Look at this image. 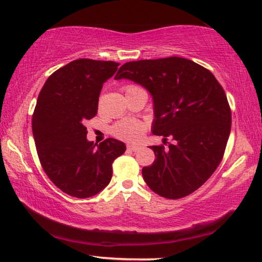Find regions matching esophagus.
<instances>
[{"label":"esophagus","mask_w":262,"mask_h":262,"mask_svg":"<svg viewBox=\"0 0 262 262\" xmlns=\"http://www.w3.org/2000/svg\"><path fill=\"white\" fill-rule=\"evenodd\" d=\"M127 149L129 150V151H139V150L141 149L140 145H136V144H128L127 145Z\"/></svg>","instance_id":"1"}]
</instances>
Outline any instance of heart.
<instances>
[{"instance_id": "b5f03b06", "label": "heart", "mask_w": 262, "mask_h": 262, "mask_svg": "<svg viewBox=\"0 0 262 262\" xmlns=\"http://www.w3.org/2000/svg\"><path fill=\"white\" fill-rule=\"evenodd\" d=\"M134 89H139V86L128 85L126 86V92L134 90ZM144 130L145 126L143 123L136 120H132V119H127V120L119 121L117 125L112 128V134L120 140L135 141L137 139H140Z\"/></svg>"}]
</instances>
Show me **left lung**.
Returning <instances> with one entry per match:
<instances>
[{"label":"left lung","instance_id":"8db88e82","mask_svg":"<svg viewBox=\"0 0 262 262\" xmlns=\"http://www.w3.org/2000/svg\"><path fill=\"white\" fill-rule=\"evenodd\" d=\"M115 79L147 89L154 101L155 135L172 139L152 145L156 159L142 168L150 189L166 199L187 196L206 183L223 158L231 130V110L209 70L179 56L132 61Z\"/></svg>","mask_w":262,"mask_h":262}]
</instances>
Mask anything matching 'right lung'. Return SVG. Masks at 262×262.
Here are the masks:
<instances>
[{
    "instance_id": "add662e5",
    "label": "right lung",
    "mask_w": 262,
    "mask_h": 262,
    "mask_svg": "<svg viewBox=\"0 0 262 262\" xmlns=\"http://www.w3.org/2000/svg\"><path fill=\"white\" fill-rule=\"evenodd\" d=\"M118 62L78 59L53 73L38 96L32 133L41 166L62 192L94 196L110 184L112 163L126 145L115 139H86V120L96 117L103 84Z\"/></svg>"
}]
</instances>
